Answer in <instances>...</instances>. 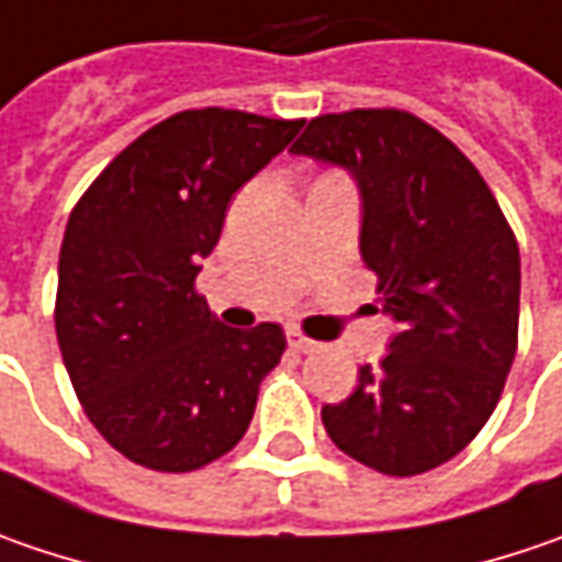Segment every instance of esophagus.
Here are the masks:
<instances>
[{"label":"esophagus","instance_id":"34e87169","mask_svg":"<svg viewBox=\"0 0 562 562\" xmlns=\"http://www.w3.org/2000/svg\"><path fill=\"white\" fill-rule=\"evenodd\" d=\"M288 345H291V351L294 353L319 351V341H313V338H306V335H300V331H288Z\"/></svg>","mask_w":562,"mask_h":562}]
</instances>
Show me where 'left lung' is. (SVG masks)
I'll use <instances>...</instances> for the list:
<instances>
[{
    "instance_id": "1",
    "label": "left lung",
    "mask_w": 562,
    "mask_h": 562,
    "mask_svg": "<svg viewBox=\"0 0 562 562\" xmlns=\"http://www.w3.org/2000/svg\"><path fill=\"white\" fill-rule=\"evenodd\" d=\"M348 170L363 202L360 256L398 331L325 434L360 464L411 477L481 434L519 348V243L477 167L405 110L310 120L291 148Z\"/></svg>"
}]
</instances>
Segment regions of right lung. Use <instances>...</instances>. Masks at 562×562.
Masks as SVG:
<instances>
[{
	"mask_svg": "<svg viewBox=\"0 0 562 562\" xmlns=\"http://www.w3.org/2000/svg\"><path fill=\"white\" fill-rule=\"evenodd\" d=\"M303 120L183 110L113 157L71 209L59 249L56 338L75 395L128 462L195 471L237 446L281 325L227 328L195 294L239 186Z\"/></svg>",
	"mask_w": 562,
	"mask_h": 562,
	"instance_id": "right-lung-1",
	"label": "right lung"
}]
</instances>
